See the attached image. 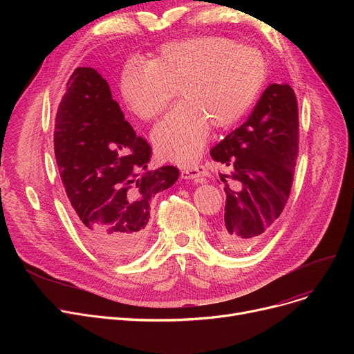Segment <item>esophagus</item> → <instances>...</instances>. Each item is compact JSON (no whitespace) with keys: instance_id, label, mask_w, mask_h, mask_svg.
Instances as JSON below:
<instances>
[{"instance_id":"esophagus-1","label":"esophagus","mask_w":354,"mask_h":354,"mask_svg":"<svg viewBox=\"0 0 354 354\" xmlns=\"http://www.w3.org/2000/svg\"><path fill=\"white\" fill-rule=\"evenodd\" d=\"M208 175V169L203 165L192 166V167H185V169L180 172L182 179H199Z\"/></svg>"}]
</instances>
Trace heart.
I'll return each instance as SVG.
<instances>
[{"label":"heart","mask_w":354,"mask_h":354,"mask_svg":"<svg viewBox=\"0 0 354 354\" xmlns=\"http://www.w3.org/2000/svg\"><path fill=\"white\" fill-rule=\"evenodd\" d=\"M263 53L221 35L165 43L151 62L129 60L120 96L140 120L158 118L176 88L180 102L153 129L156 153L176 163L195 160L211 124L228 129L243 119L267 80Z\"/></svg>","instance_id":"obj_1"}]
</instances>
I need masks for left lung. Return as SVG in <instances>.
Returning a JSON list of instances; mask_svg holds the SVG:
<instances>
[{
    "mask_svg": "<svg viewBox=\"0 0 354 354\" xmlns=\"http://www.w3.org/2000/svg\"><path fill=\"white\" fill-rule=\"evenodd\" d=\"M228 166L224 221L218 239L231 252L250 251L274 227L290 196L299 156V107L290 84H270L247 122L211 149Z\"/></svg>",
    "mask_w": 354,
    "mask_h": 354,
    "instance_id": "1",
    "label": "left lung"
}]
</instances>
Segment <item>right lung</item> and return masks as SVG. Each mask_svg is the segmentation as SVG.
Instances as JSON below:
<instances>
[{"label":"right lung","mask_w":354,"mask_h":354,"mask_svg":"<svg viewBox=\"0 0 354 354\" xmlns=\"http://www.w3.org/2000/svg\"><path fill=\"white\" fill-rule=\"evenodd\" d=\"M54 153L71 214L88 244L126 263L143 251L152 198L179 178L175 166L147 171L152 149L136 136L91 67L67 83L54 126Z\"/></svg>","instance_id":"obj_1"}]
</instances>
